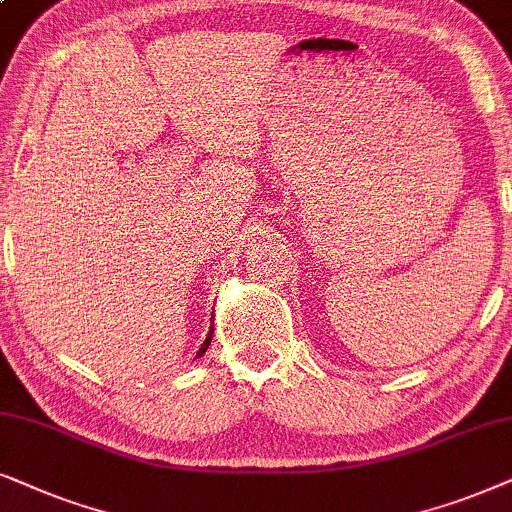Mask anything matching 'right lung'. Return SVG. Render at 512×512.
<instances>
[{
	"label": "right lung",
	"mask_w": 512,
	"mask_h": 512,
	"mask_svg": "<svg viewBox=\"0 0 512 512\" xmlns=\"http://www.w3.org/2000/svg\"><path fill=\"white\" fill-rule=\"evenodd\" d=\"M210 339H213V330H210V332H208L206 342H203V344H201V349H199V353H196V358H201V356H203V353H206V349H208V346H210Z\"/></svg>",
	"instance_id": "add662e5"
}]
</instances>
